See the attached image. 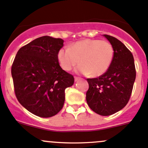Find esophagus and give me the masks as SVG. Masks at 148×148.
I'll use <instances>...</instances> for the list:
<instances>
[{"mask_svg": "<svg viewBox=\"0 0 148 148\" xmlns=\"http://www.w3.org/2000/svg\"><path fill=\"white\" fill-rule=\"evenodd\" d=\"M79 79H80L79 77H74V81H75V82H77L78 80H79Z\"/></svg>", "mask_w": 148, "mask_h": 148, "instance_id": "obj_1", "label": "esophagus"}]
</instances>
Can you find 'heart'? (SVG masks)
<instances>
[{
    "instance_id": "1",
    "label": "heart",
    "mask_w": 148,
    "mask_h": 148,
    "mask_svg": "<svg viewBox=\"0 0 148 148\" xmlns=\"http://www.w3.org/2000/svg\"><path fill=\"white\" fill-rule=\"evenodd\" d=\"M57 57L61 67L65 71H71L79 63V73L97 77L110 68L114 57V49L106 40L86 38L77 41L69 49H61Z\"/></svg>"
}]
</instances>
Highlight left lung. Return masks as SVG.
Here are the masks:
<instances>
[{"instance_id": "obj_1", "label": "left lung", "mask_w": 148, "mask_h": 148, "mask_svg": "<svg viewBox=\"0 0 148 148\" xmlns=\"http://www.w3.org/2000/svg\"><path fill=\"white\" fill-rule=\"evenodd\" d=\"M114 49L110 68L97 78L87 79L86 99L97 114L109 116L120 111L129 102L136 77L134 58L130 51L117 38L104 34Z\"/></svg>"}]
</instances>
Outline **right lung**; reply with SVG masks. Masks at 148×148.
Instances as JSON below:
<instances>
[{"label":"right lung","mask_w":148,"mask_h":148,"mask_svg":"<svg viewBox=\"0 0 148 148\" xmlns=\"http://www.w3.org/2000/svg\"><path fill=\"white\" fill-rule=\"evenodd\" d=\"M64 40L48 36L22 46L11 67L18 101L28 111L41 117H50L63 107L66 88L74 78L62 69L58 52Z\"/></svg>","instance_id":"1"}]
</instances>
